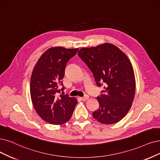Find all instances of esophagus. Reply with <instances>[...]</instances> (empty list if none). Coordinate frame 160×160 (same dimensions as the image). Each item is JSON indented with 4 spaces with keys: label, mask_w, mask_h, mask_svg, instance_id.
Instances as JSON below:
<instances>
[{
    "label": "esophagus",
    "mask_w": 160,
    "mask_h": 160,
    "mask_svg": "<svg viewBox=\"0 0 160 160\" xmlns=\"http://www.w3.org/2000/svg\"><path fill=\"white\" fill-rule=\"evenodd\" d=\"M80 99L82 100V101H87V100L89 99V96L88 95H85L84 97L80 98Z\"/></svg>",
    "instance_id": "1"
}]
</instances>
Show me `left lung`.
<instances>
[{
    "instance_id": "8db88e82",
    "label": "left lung",
    "mask_w": 160,
    "mask_h": 160,
    "mask_svg": "<svg viewBox=\"0 0 160 160\" xmlns=\"http://www.w3.org/2000/svg\"><path fill=\"white\" fill-rule=\"evenodd\" d=\"M78 55L92 71L97 86H104L97 97L99 106L93 117L107 125L119 122L131 109L135 93L134 74L129 59L111 43L82 48Z\"/></svg>"
}]
</instances>
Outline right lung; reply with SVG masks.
I'll use <instances>...</instances> for the list:
<instances>
[{
  "instance_id": "obj_1",
  "label": "right lung",
  "mask_w": 160,
  "mask_h": 160,
  "mask_svg": "<svg viewBox=\"0 0 160 160\" xmlns=\"http://www.w3.org/2000/svg\"><path fill=\"white\" fill-rule=\"evenodd\" d=\"M78 49L52 47L41 56L33 68L30 81V94L39 116L52 125H62L72 115L78 101L68 94H60L64 86L62 79L66 65ZM62 90L59 89L60 86Z\"/></svg>"
}]
</instances>
